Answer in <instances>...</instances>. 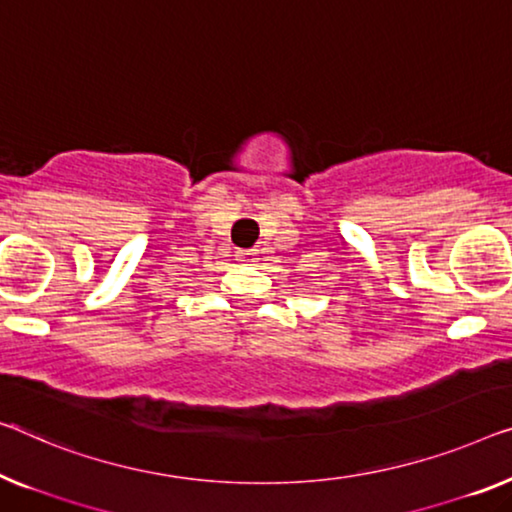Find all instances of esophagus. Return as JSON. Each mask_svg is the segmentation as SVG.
<instances>
[{"label":"esophagus","mask_w":512,"mask_h":512,"mask_svg":"<svg viewBox=\"0 0 512 512\" xmlns=\"http://www.w3.org/2000/svg\"><path fill=\"white\" fill-rule=\"evenodd\" d=\"M236 259H239L241 264H255L257 262V250H241V253H236Z\"/></svg>","instance_id":"1"}]
</instances>
